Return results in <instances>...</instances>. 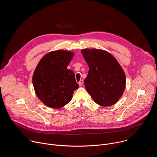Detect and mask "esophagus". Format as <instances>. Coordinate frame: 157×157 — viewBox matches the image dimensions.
<instances>
[{"label": "esophagus", "instance_id": "esophagus-1", "mask_svg": "<svg viewBox=\"0 0 157 157\" xmlns=\"http://www.w3.org/2000/svg\"><path fill=\"white\" fill-rule=\"evenodd\" d=\"M83 84V80L82 79H81L79 82H78V84L79 85V86H81Z\"/></svg>", "mask_w": 157, "mask_h": 157}]
</instances>
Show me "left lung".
Wrapping results in <instances>:
<instances>
[{"mask_svg": "<svg viewBox=\"0 0 157 157\" xmlns=\"http://www.w3.org/2000/svg\"><path fill=\"white\" fill-rule=\"evenodd\" d=\"M89 66L84 80L86 89L101 106L116 104L122 96L126 77L117 59L109 52L99 49L81 50Z\"/></svg>", "mask_w": 157, "mask_h": 157, "instance_id": "1", "label": "left lung"}]
</instances>
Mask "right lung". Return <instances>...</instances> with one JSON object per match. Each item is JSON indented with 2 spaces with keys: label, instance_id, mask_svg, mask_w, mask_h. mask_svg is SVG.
I'll use <instances>...</instances> for the list:
<instances>
[{
  "label": "right lung",
  "instance_id": "obj_1",
  "mask_svg": "<svg viewBox=\"0 0 157 157\" xmlns=\"http://www.w3.org/2000/svg\"><path fill=\"white\" fill-rule=\"evenodd\" d=\"M74 53L66 50L52 51L39 61L32 77L35 92L45 105L59 109L72 99L79 87L74 72L67 69Z\"/></svg>",
  "mask_w": 157,
  "mask_h": 157
}]
</instances>
